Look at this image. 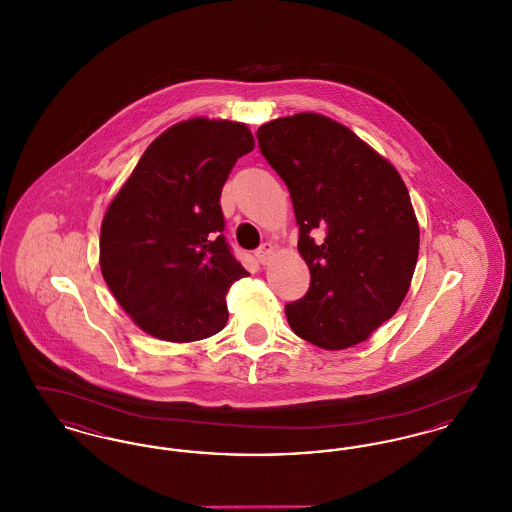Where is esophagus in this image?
I'll use <instances>...</instances> for the list:
<instances>
[{"label":"esophagus","instance_id":"obj_1","mask_svg":"<svg viewBox=\"0 0 512 512\" xmlns=\"http://www.w3.org/2000/svg\"><path fill=\"white\" fill-rule=\"evenodd\" d=\"M272 253H274V249H272V245L263 244L257 251H255V257H257V261L261 263V265H268V261L272 259Z\"/></svg>","mask_w":512,"mask_h":512}]
</instances>
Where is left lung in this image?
I'll list each match as a JSON object with an SVG mask.
<instances>
[{"label": "left lung", "instance_id": "left-lung-1", "mask_svg": "<svg viewBox=\"0 0 512 512\" xmlns=\"http://www.w3.org/2000/svg\"><path fill=\"white\" fill-rule=\"evenodd\" d=\"M257 140L290 190L297 249L311 272L309 292L286 305L290 328L328 351L368 340L397 313L418 259L403 178L355 132L318 113L267 122Z\"/></svg>", "mask_w": 512, "mask_h": 512}]
</instances>
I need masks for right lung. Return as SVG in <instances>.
<instances>
[{
    "label": "right lung",
    "mask_w": 512,
    "mask_h": 512,
    "mask_svg": "<svg viewBox=\"0 0 512 512\" xmlns=\"http://www.w3.org/2000/svg\"><path fill=\"white\" fill-rule=\"evenodd\" d=\"M253 147L244 122H178L151 142L107 207L101 274L149 336L188 343L226 326V293L247 270L222 236L220 194Z\"/></svg>",
    "instance_id": "right-lung-1"
}]
</instances>
